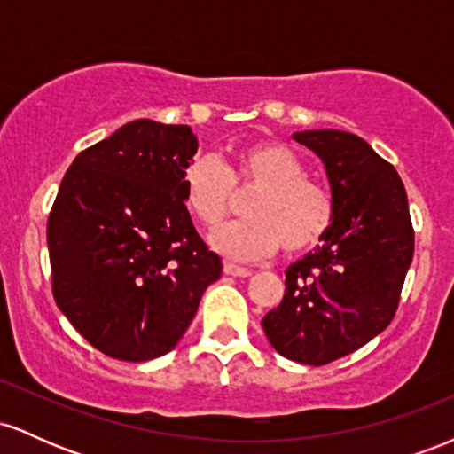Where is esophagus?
Masks as SVG:
<instances>
[{
    "mask_svg": "<svg viewBox=\"0 0 454 454\" xmlns=\"http://www.w3.org/2000/svg\"><path fill=\"white\" fill-rule=\"evenodd\" d=\"M223 273L232 275V278H249V275H252V270L245 269V267H239V264H232V262H223Z\"/></svg>",
    "mask_w": 454,
    "mask_h": 454,
    "instance_id": "esophagus-1",
    "label": "esophagus"
}]
</instances>
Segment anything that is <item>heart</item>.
<instances>
[{
	"instance_id": "b5f03b06",
	"label": "heart",
	"mask_w": 454,
	"mask_h": 454,
	"mask_svg": "<svg viewBox=\"0 0 454 454\" xmlns=\"http://www.w3.org/2000/svg\"><path fill=\"white\" fill-rule=\"evenodd\" d=\"M256 187L243 213L247 220L223 226L213 247L234 260H262L284 249L288 256L325 241L335 220V202L322 185L307 179V166L293 149L273 140L237 149L223 166L198 155L184 173V202L205 228H217L232 207L234 190Z\"/></svg>"
}]
</instances>
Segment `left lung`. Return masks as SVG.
I'll return each mask as SVG.
<instances>
[{"instance_id":"8db88e82","label":"left lung","mask_w":454,"mask_h":454,"mask_svg":"<svg viewBox=\"0 0 454 454\" xmlns=\"http://www.w3.org/2000/svg\"><path fill=\"white\" fill-rule=\"evenodd\" d=\"M325 161L335 220L314 254L290 264L278 309L262 317L281 356L326 364L390 325L414 256L408 194L393 164L340 129L296 132Z\"/></svg>"}]
</instances>
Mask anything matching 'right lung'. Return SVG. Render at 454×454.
<instances>
[{
    "label": "right lung",
    "mask_w": 454,
    "mask_h": 454,
    "mask_svg": "<svg viewBox=\"0 0 454 454\" xmlns=\"http://www.w3.org/2000/svg\"><path fill=\"white\" fill-rule=\"evenodd\" d=\"M190 126L129 121L81 151L46 223L55 303L93 348L143 363L170 352L222 258L184 202Z\"/></svg>",
    "instance_id": "obj_1"
}]
</instances>
